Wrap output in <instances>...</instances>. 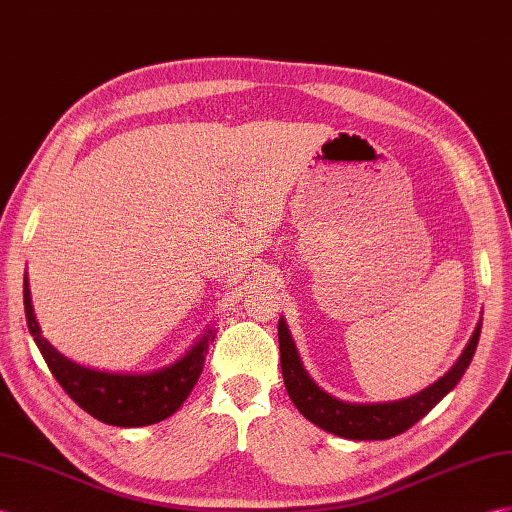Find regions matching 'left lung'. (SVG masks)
Returning <instances> with one entry per match:
<instances>
[{"label": "left lung", "instance_id": "1", "mask_svg": "<svg viewBox=\"0 0 512 512\" xmlns=\"http://www.w3.org/2000/svg\"><path fill=\"white\" fill-rule=\"evenodd\" d=\"M480 329L482 320L476 324V331L471 333V339L461 352V357L456 359V363L448 372L426 389L413 393L409 398L389 402H346L331 396V393H326L307 374L292 339L290 326L281 318L279 348L285 389L290 393L296 409L303 413L309 422H313L326 432H331V435L355 441L391 439L417 424L419 419L435 409V406L458 385L465 370L469 368L471 359H474Z\"/></svg>", "mask_w": 512, "mask_h": 512}]
</instances>
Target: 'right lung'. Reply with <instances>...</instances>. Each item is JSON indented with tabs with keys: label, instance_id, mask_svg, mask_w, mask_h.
I'll list each match as a JSON object with an SVG mask.
<instances>
[{
	"label": "right lung",
	"instance_id": "add662e5",
	"mask_svg": "<svg viewBox=\"0 0 512 512\" xmlns=\"http://www.w3.org/2000/svg\"><path fill=\"white\" fill-rule=\"evenodd\" d=\"M23 305L30 335L60 387L88 415L121 428L151 426L173 415L199 381L209 344L216 337L214 326H207L205 333L177 361L164 368L151 372H108L64 357L47 342L34 316L28 272L23 279Z\"/></svg>",
	"mask_w": 512,
	"mask_h": 512
}]
</instances>
